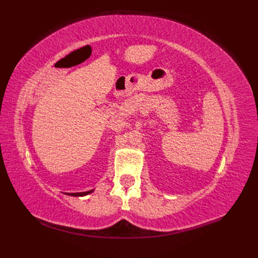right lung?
Returning a JSON list of instances; mask_svg holds the SVG:
<instances>
[{
	"instance_id": "right-lung-1",
	"label": "right lung",
	"mask_w": 258,
	"mask_h": 258,
	"mask_svg": "<svg viewBox=\"0 0 258 258\" xmlns=\"http://www.w3.org/2000/svg\"><path fill=\"white\" fill-rule=\"evenodd\" d=\"M93 191V189L88 190V191H83V192H67V195L69 196H73V197H82V196H86V195L91 194Z\"/></svg>"
}]
</instances>
